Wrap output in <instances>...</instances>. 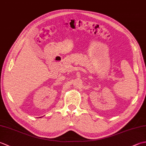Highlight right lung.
<instances>
[{
    "label": "right lung",
    "instance_id": "right-lung-1",
    "mask_svg": "<svg viewBox=\"0 0 146 146\" xmlns=\"http://www.w3.org/2000/svg\"><path fill=\"white\" fill-rule=\"evenodd\" d=\"M39 118H41V117H39Z\"/></svg>",
    "mask_w": 146,
    "mask_h": 146
}]
</instances>
